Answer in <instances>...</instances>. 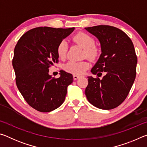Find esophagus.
Instances as JSON below:
<instances>
[{
    "label": "esophagus",
    "mask_w": 147,
    "mask_h": 147,
    "mask_svg": "<svg viewBox=\"0 0 147 147\" xmlns=\"http://www.w3.org/2000/svg\"><path fill=\"white\" fill-rule=\"evenodd\" d=\"M79 78H80V76L76 75V74H74V75H73V79L74 80H76L78 79Z\"/></svg>",
    "instance_id": "1"
}]
</instances>
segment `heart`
<instances>
[{"mask_svg":"<svg viewBox=\"0 0 147 147\" xmlns=\"http://www.w3.org/2000/svg\"><path fill=\"white\" fill-rule=\"evenodd\" d=\"M73 39L84 49V56L90 59H94L97 58L99 54L98 49L94 46V41L89 35L84 32L74 35ZM67 51V43L62 41L57 47V54L59 58H64ZM89 63L88 61H69L63 65L64 70L76 75L83 74L89 68Z\"/></svg>","mask_w":147,"mask_h":147,"instance_id":"obj_1","label":"heart"}]
</instances>
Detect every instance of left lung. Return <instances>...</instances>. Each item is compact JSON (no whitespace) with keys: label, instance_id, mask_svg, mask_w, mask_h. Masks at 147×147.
<instances>
[{"label":"left lung","instance_id":"obj_1","mask_svg":"<svg viewBox=\"0 0 147 147\" xmlns=\"http://www.w3.org/2000/svg\"><path fill=\"white\" fill-rule=\"evenodd\" d=\"M100 41L102 53L88 76L85 94L92 105L102 109L115 108L127 97L136 76L138 58L134 44L116 27L98 25L85 28Z\"/></svg>","mask_w":147,"mask_h":147}]
</instances>
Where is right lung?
Listing matches in <instances>:
<instances>
[{
    "label": "right lung",
    "instance_id": "obj_1",
    "mask_svg": "<svg viewBox=\"0 0 147 147\" xmlns=\"http://www.w3.org/2000/svg\"><path fill=\"white\" fill-rule=\"evenodd\" d=\"M74 30L38 27L24 34L15 47L12 65L17 88L26 102L41 112L60 106L73 82L71 74L60 71L56 78L49 75V69L58 62V44Z\"/></svg>",
    "mask_w": 147,
    "mask_h": 147
}]
</instances>
